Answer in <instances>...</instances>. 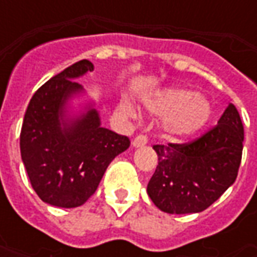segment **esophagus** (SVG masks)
Here are the masks:
<instances>
[{"label":"esophagus","instance_id":"34e87169","mask_svg":"<svg viewBox=\"0 0 257 257\" xmlns=\"http://www.w3.org/2000/svg\"><path fill=\"white\" fill-rule=\"evenodd\" d=\"M147 145V138L143 136V135H140V136H136L132 142V146H134L135 149H138V147H143V146Z\"/></svg>","mask_w":257,"mask_h":257}]
</instances>
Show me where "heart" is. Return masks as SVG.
Segmentation results:
<instances>
[{"mask_svg": "<svg viewBox=\"0 0 257 257\" xmlns=\"http://www.w3.org/2000/svg\"><path fill=\"white\" fill-rule=\"evenodd\" d=\"M145 107L154 117H165L162 122L164 134L175 142L194 136L212 117V104L208 97L182 86L157 90L146 99ZM123 110L134 114L129 107H123Z\"/></svg>", "mask_w": 257, "mask_h": 257, "instance_id": "1", "label": "heart"}]
</instances>
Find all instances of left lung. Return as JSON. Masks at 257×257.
<instances>
[{
	"label": "left lung",
	"mask_w": 257,
	"mask_h": 257,
	"mask_svg": "<svg viewBox=\"0 0 257 257\" xmlns=\"http://www.w3.org/2000/svg\"><path fill=\"white\" fill-rule=\"evenodd\" d=\"M243 126L228 104L215 128L190 145L154 146L158 165L147 194L158 209L172 215L199 213L237 179Z\"/></svg>",
	"instance_id": "8db88e82"
}]
</instances>
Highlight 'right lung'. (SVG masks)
<instances>
[{"label":"right lung","mask_w":257,"mask_h":257,"mask_svg":"<svg viewBox=\"0 0 257 257\" xmlns=\"http://www.w3.org/2000/svg\"><path fill=\"white\" fill-rule=\"evenodd\" d=\"M93 71L81 60L31 97L20 132V154L37 195L77 208L95 193L110 162L129 147L126 136L101 126L96 101L77 79Z\"/></svg>","instance_id":"right-lung-1"}]
</instances>
